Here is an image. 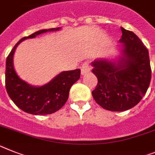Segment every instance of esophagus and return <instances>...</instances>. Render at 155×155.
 Instances as JSON below:
<instances>
[{"label":"esophagus","instance_id":"esophagus-1","mask_svg":"<svg viewBox=\"0 0 155 155\" xmlns=\"http://www.w3.org/2000/svg\"><path fill=\"white\" fill-rule=\"evenodd\" d=\"M88 72H89V65L88 63L84 62L81 66V74L84 75L85 74H88Z\"/></svg>","mask_w":155,"mask_h":155}]
</instances>
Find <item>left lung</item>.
<instances>
[{
	"mask_svg": "<svg viewBox=\"0 0 155 155\" xmlns=\"http://www.w3.org/2000/svg\"><path fill=\"white\" fill-rule=\"evenodd\" d=\"M121 30V56L92 63V73L98 79L92 96L110 111H125L135 107L146 94L151 79L147 48L134 33L123 27Z\"/></svg>",
	"mask_w": 155,
	"mask_h": 155,
	"instance_id": "obj_1",
	"label": "left lung"
}]
</instances>
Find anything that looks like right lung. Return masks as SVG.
<instances>
[{"mask_svg":"<svg viewBox=\"0 0 155 155\" xmlns=\"http://www.w3.org/2000/svg\"><path fill=\"white\" fill-rule=\"evenodd\" d=\"M60 27L41 30L19 40L6 59L5 87L14 104L23 111L34 115H45L59 110L66 104L71 86L80 78L81 70L63 71L42 86L30 85L18 76L13 66L15 48L24 40L34 38L48 31H57Z\"/></svg>","mask_w":155,"mask_h":155,"instance_id":"obj_1","label":"right lung"}]
</instances>
